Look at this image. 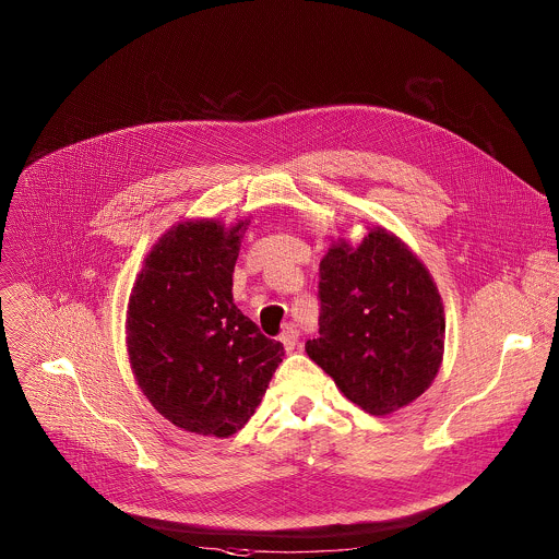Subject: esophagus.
<instances>
[{"label": "esophagus", "instance_id": "1", "mask_svg": "<svg viewBox=\"0 0 559 559\" xmlns=\"http://www.w3.org/2000/svg\"><path fill=\"white\" fill-rule=\"evenodd\" d=\"M298 338H300V331H298L296 324H287V326L283 329V333H281V341H283V345H285L287 352H292V349L298 345Z\"/></svg>", "mask_w": 559, "mask_h": 559}]
</instances>
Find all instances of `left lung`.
Returning a JSON list of instances; mask_svg holds the SVG:
<instances>
[{
  "label": "left lung",
  "mask_w": 559,
  "mask_h": 559,
  "mask_svg": "<svg viewBox=\"0 0 559 559\" xmlns=\"http://www.w3.org/2000/svg\"><path fill=\"white\" fill-rule=\"evenodd\" d=\"M320 336L307 354L371 415L417 400L439 373L445 316L426 265L373 228L356 248L335 243L320 263Z\"/></svg>",
  "instance_id": "1"
}]
</instances>
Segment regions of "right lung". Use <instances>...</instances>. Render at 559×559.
Returning a JSON list of instances; mask_svg holds the SVG:
<instances>
[{"instance_id": "add662e5", "label": "right lung", "mask_w": 559, "mask_h": 559, "mask_svg": "<svg viewBox=\"0 0 559 559\" xmlns=\"http://www.w3.org/2000/svg\"><path fill=\"white\" fill-rule=\"evenodd\" d=\"M246 224H177L144 259L129 298L127 349L142 393L203 437L241 430L285 356L233 305Z\"/></svg>"}]
</instances>
